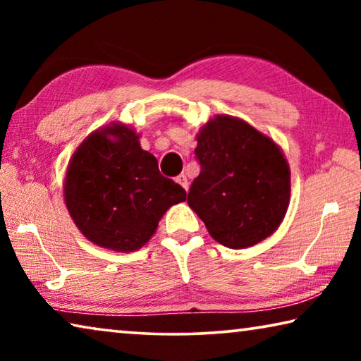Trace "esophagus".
<instances>
[{
	"mask_svg": "<svg viewBox=\"0 0 361 361\" xmlns=\"http://www.w3.org/2000/svg\"><path fill=\"white\" fill-rule=\"evenodd\" d=\"M175 181H176V183H178V185H180V186H183V188H185V189H186V191H188V189H189V181H188V178H186V175H185V173H181V175H178V176H176V178H175Z\"/></svg>",
	"mask_w": 361,
	"mask_h": 361,
	"instance_id": "esophagus-1",
	"label": "esophagus"
}]
</instances>
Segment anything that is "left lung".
<instances>
[{"label": "left lung", "instance_id": "1", "mask_svg": "<svg viewBox=\"0 0 361 361\" xmlns=\"http://www.w3.org/2000/svg\"><path fill=\"white\" fill-rule=\"evenodd\" d=\"M200 173L188 204L216 242L248 248L267 239L290 204V167L272 138L234 116H215L197 133Z\"/></svg>", "mask_w": 361, "mask_h": 361}]
</instances>
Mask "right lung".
Returning a JSON list of instances; mask_svg holds the SVG:
<instances>
[{"instance_id":"1","label":"right lung","mask_w":361,"mask_h":361,"mask_svg":"<svg viewBox=\"0 0 361 361\" xmlns=\"http://www.w3.org/2000/svg\"><path fill=\"white\" fill-rule=\"evenodd\" d=\"M138 138L121 122L92 132L73 154L63 185L66 209L85 239L122 253L142 248L164 213L186 200Z\"/></svg>"}]
</instances>
